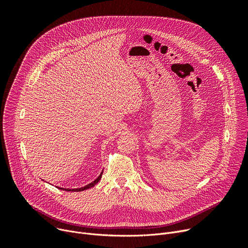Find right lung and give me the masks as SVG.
<instances>
[{
  "mask_svg": "<svg viewBox=\"0 0 248 248\" xmlns=\"http://www.w3.org/2000/svg\"><path fill=\"white\" fill-rule=\"evenodd\" d=\"M101 176H102V172L100 173V175L93 181V182H91V183H89L88 185H86V186H84V187H81V188H76V189H69V188H59V189H61V190H64V191H74V192H80V191H84V190H87V189H89V188H91V187H93L95 184H97L98 182H99V180L101 179Z\"/></svg>",
  "mask_w": 248,
  "mask_h": 248,
  "instance_id": "1",
  "label": "right lung"
}]
</instances>
